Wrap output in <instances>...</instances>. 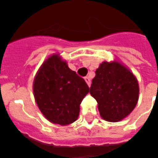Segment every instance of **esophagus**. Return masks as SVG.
I'll return each mask as SVG.
<instances>
[{"instance_id":"34e87169","label":"esophagus","mask_w":158,"mask_h":158,"mask_svg":"<svg viewBox=\"0 0 158 158\" xmlns=\"http://www.w3.org/2000/svg\"><path fill=\"white\" fill-rule=\"evenodd\" d=\"M85 82L87 83V85H88V86H90V85H91V81H90V79H89V77H85Z\"/></svg>"}]
</instances>
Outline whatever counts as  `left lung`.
<instances>
[{"label": "left lung", "instance_id": "1", "mask_svg": "<svg viewBox=\"0 0 158 158\" xmlns=\"http://www.w3.org/2000/svg\"><path fill=\"white\" fill-rule=\"evenodd\" d=\"M89 93L98 103L101 117L108 122H118L135 107L139 84L135 76L118 62H103L96 70Z\"/></svg>", "mask_w": 158, "mask_h": 158}]
</instances>
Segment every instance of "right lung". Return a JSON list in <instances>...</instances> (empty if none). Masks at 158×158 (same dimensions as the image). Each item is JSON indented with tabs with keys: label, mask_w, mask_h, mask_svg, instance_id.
Returning <instances> with one entry per match:
<instances>
[{
	"label": "right lung",
	"mask_w": 158,
	"mask_h": 158,
	"mask_svg": "<svg viewBox=\"0 0 158 158\" xmlns=\"http://www.w3.org/2000/svg\"><path fill=\"white\" fill-rule=\"evenodd\" d=\"M33 89L42 114L53 123L68 125L78 118L80 103L89 88L58 54H54L36 73Z\"/></svg>",
	"instance_id": "add662e5"
}]
</instances>
